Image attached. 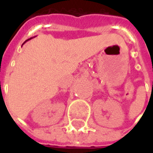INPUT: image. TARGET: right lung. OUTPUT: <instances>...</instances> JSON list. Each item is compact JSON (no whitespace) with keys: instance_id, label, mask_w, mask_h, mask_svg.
Instances as JSON below:
<instances>
[{"instance_id":"obj_1","label":"right lung","mask_w":153,"mask_h":153,"mask_svg":"<svg viewBox=\"0 0 153 153\" xmlns=\"http://www.w3.org/2000/svg\"><path fill=\"white\" fill-rule=\"evenodd\" d=\"M28 40H29V39H28V40H27V41H28Z\"/></svg>"}]
</instances>
